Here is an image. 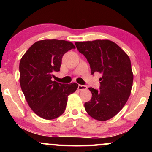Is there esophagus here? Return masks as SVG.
<instances>
[{
    "instance_id": "esophagus-1",
    "label": "esophagus",
    "mask_w": 152,
    "mask_h": 152,
    "mask_svg": "<svg viewBox=\"0 0 152 152\" xmlns=\"http://www.w3.org/2000/svg\"><path fill=\"white\" fill-rule=\"evenodd\" d=\"M78 90H86L87 89V86H84V85H81V84H78Z\"/></svg>"
}]
</instances>
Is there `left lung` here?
I'll list each match as a JSON object with an SVG mask.
<instances>
[{"mask_svg": "<svg viewBox=\"0 0 152 152\" xmlns=\"http://www.w3.org/2000/svg\"><path fill=\"white\" fill-rule=\"evenodd\" d=\"M90 65L91 74H102L99 89L88 88L91 99L84 104L86 112L99 121L114 117L125 105L131 94L133 73L127 54L109 40L75 43Z\"/></svg>", "mask_w": 152, "mask_h": 152, "instance_id": "1", "label": "left lung"}]
</instances>
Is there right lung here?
I'll use <instances>...</instances> for the list:
<instances>
[{
  "label": "right lung",
  "mask_w": 152,
  "mask_h": 152,
  "mask_svg": "<svg viewBox=\"0 0 152 152\" xmlns=\"http://www.w3.org/2000/svg\"><path fill=\"white\" fill-rule=\"evenodd\" d=\"M75 48L64 40H42L36 42L26 52L19 65L20 84L31 109L40 117L53 119L66 109L68 96L78 88L52 81L55 72L60 71L62 57Z\"/></svg>",
  "instance_id": "obj_1"
}]
</instances>
